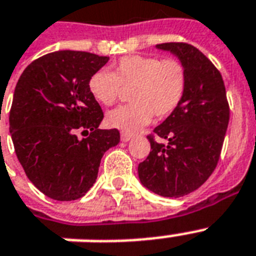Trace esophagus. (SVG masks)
<instances>
[{
    "instance_id": "esophagus-1",
    "label": "esophagus",
    "mask_w": 256,
    "mask_h": 256,
    "mask_svg": "<svg viewBox=\"0 0 256 256\" xmlns=\"http://www.w3.org/2000/svg\"><path fill=\"white\" fill-rule=\"evenodd\" d=\"M132 138V134H128V132H122V134H120V140H122V142H128Z\"/></svg>"
}]
</instances>
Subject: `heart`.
<instances>
[{
  "label": "heart",
  "mask_w": 256,
  "mask_h": 256,
  "mask_svg": "<svg viewBox=\"0 0 256 256\" xmlns=\"http://www.w3.org/2000/svg\"><path fill=\"white\" fill-rule=\"evenodd\" d=\"M122 88H132V104L108 112L106 124L124 132H134L156 118H166L178 108L187 88V72L175 58L126 56L114 65V72L100 69L88 80V92L104 106L118 100Z\"/></svg>",
  "instance_id": "obj_1"
}]
</instances>
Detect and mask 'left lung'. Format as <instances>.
<instances>
[{
	"mask_svg": "<svg viewBox=\"0 0 256 256\" xmlns=\"http://www.w3.org/2000/svg\"><path fill=\"white\" fill-rule=\"evenodd\" d=\"M182 62L187 88L172 114L148 136L152 152L138 164V176L148 190L179 198L195 191L216 168L230 108L222 76L196 48L182 42L156 46Z\"/></svg>",
	"mask_w": 256,
	"mask_h": 256,
	"instance_id": "8db88e82",
	"label": "left lung"
}]
</instances>
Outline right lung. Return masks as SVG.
Here are the masks:
<instances>
[{
	"label": "right lung",
	"mask_w": 256,
	"mask_h": 256,
	"mask_svg": "<svg viewBox=\"0 0 256 256\" xmlns=\"http://www.w3.org/2000/svg\"><path fill=\"white\" fill-rule=\"evenodd\" d=\"M108 61L61 50L32 62L18 80L9 116L12 140L30 182L49 198H82L96 183L104 152L120 144L116 128H98L104 112L88 92L90 77Z\"/></svg>",
	"instance_id": "1"
}]
</instances>
